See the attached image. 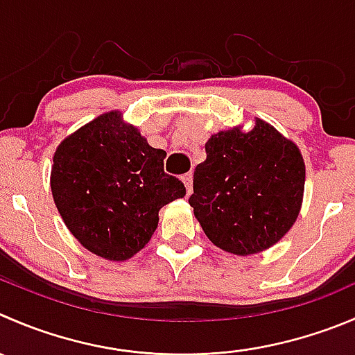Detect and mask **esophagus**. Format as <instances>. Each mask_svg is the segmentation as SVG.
I'll return each mask as SVG.
<instances>
[{"instance_id":"obj_1","label":"esophagus","mask_w":355,"mask_h":355,"mask_svg":"<svg viewBox=\"0 0 355 355\" xmlns=\"http://www.w3.org/2000/svg\"><path fill=\"white\" fill-rule=\"evenodd\" d=\"M182 180H184L185 189H187V194H192V173L184 175V177H182Z\"/></svg>"}]
</instances>
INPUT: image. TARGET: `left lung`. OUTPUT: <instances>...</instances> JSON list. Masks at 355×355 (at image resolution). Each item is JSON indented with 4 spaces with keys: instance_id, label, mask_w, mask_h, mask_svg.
<instances>
[{
    "instance_id": "left-lung-1",
    "label": "left lung",
    "mask_w": 355,
    "mask_h": 355,
    "mask_svg": "<svg viewBox=\"0 0 355 355\" xmlns=\"http://www.w3.org/2000/svg\"><path fill=\"white\" fill-rule=\"evenodd\" d=\"M196 166L189 205L215 246L239 257L260 253L293 227L302 208L305 163L297 144L254 119L211 135Z\"/></svg>"
}]
</instances>
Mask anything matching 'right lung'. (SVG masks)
<instances>
[{"label": "right lung", "instance_id": "right-lung-1", "mask_svg": "<svg viewBox=\"0 0 355 355\" xmlns=\"http://www.w3.org/2000/svg\"><path fill=\"white\" fill-rule=\"evenodd\" d=\"M154 149L119 111L105 112L57 147L50 184L55 206L88 251L125 261L150 241L159 209L185 196Z\"/></svg>", "mask_w": 355, "mask_h": 355}]
</instances>
